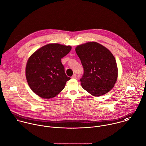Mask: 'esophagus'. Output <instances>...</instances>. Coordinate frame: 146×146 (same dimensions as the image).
Returning <instances> with one entry per match:
<instances>
[{
    "mask_svg": "<svg viewBox=\"0 0 146 146\" xmlns=\"http://www.w3.org/2000/svg\"><path fill=\"white\" fill-rule=\"evenodd\" d=\"M76 77H77V75H76V74H74L72 76V78H76Z\"/></svg>",
    "mask_w": 146,
    "mask_h": 146,
    "instance_id": "obj_1",
    "label": "esophagus"
}]
</instances>
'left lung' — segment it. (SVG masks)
Returning <instances> with one entry per match:
<instances>
[{"instance_id":"8db88e82","label":"left lung","mask_w":146,"mask_h":146,"mask_svg":"<svg viewBox=\"0 0 146 146\" xmlns=\"http://www.w3.org/2000/svg\"><path fill=\"white\" fill-rule=\"evenodd\" d=\"M84 68L80 79L84 89L99 97L114 87L118 77L116 60L111 52L96 42H89L76 48Z\"/></svg>"}]
</instances>
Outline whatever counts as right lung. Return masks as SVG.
Wrapping results in <instances>:
<instances>
[{
	"instance_id": "add662e5",
	"label": "right lung",
	"mask_w": 146,
	"mask_h": 146,
	"mask_svg": "<svg viewBox=\"0 0 146 146\" xmlns=\"http://www.w3.org/2000/svg\"><path fill=\"white\" fill-rule=\"evenodd\" d=\"M71 49L70 46L49 44L30 56L26 65L25 76L30 88L36 94L49 99L64 89L70 78L65 73L61 58Z\"/></svg>"
}]
</instances>
